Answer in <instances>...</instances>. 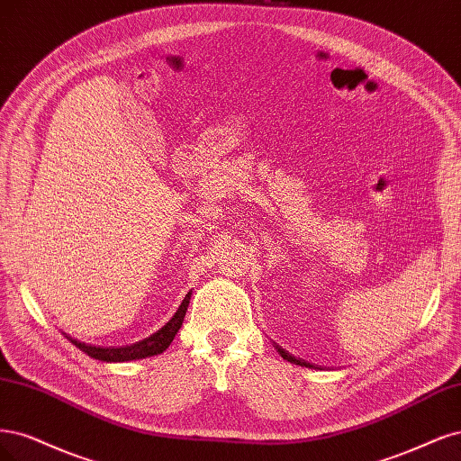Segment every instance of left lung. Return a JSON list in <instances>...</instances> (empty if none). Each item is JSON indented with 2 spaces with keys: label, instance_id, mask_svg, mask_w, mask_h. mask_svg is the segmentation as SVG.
<instances>
[{
  "label": "left lung",
  "instance_id": "8db88e82",
  "mask_svg": "<svg viewBox=\"0 0 461 461\" xmlns=\"http://www.w3.org/2000/svg\"><path fill=\"white\" fill-rule=\"evenodd\" d=\"M276 348H277V352L281 354V358H284V360H287V362H291V364H296V366L312 367V364H308V362H304V360H301V358H294V356H291L287 350H284V348H281L279 345H276Z\"/></svg>",
  "mask_w": 461,
  "mask_h": 461
}]
</instances>
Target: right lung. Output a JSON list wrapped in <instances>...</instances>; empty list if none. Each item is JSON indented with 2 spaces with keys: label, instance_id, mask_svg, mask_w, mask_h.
I'll return each instance as SVG.
<instances>
[{
  "label": "right lung",
  "instance_id": "1",
  "mask_svg": "<svg viewBox=\"0 0 461 461\" xmlns=\"http://www.w3.org/2000/svg\"><path fill=\"white\" fill-rule=\"evenodd\" d=\"M189 294H185V299L182 301V304L177 306L176 314L162 325V328L153 333L151 337H147L143 340H138V343L133 345H126V347H95V345H87L82 343V340L72 339L70 335L65 333V337L70 340V343L80 348L82 352H86L87 356H92L95 360L101 362H130V360H141V358H149V356H157L160 352H165L170 343L174 340L176 333L180 331L184 318H185V312L189 306Z\"/></svg>",
  "mask_w": 461,
  "mask_h": 461
}]
</instances>
